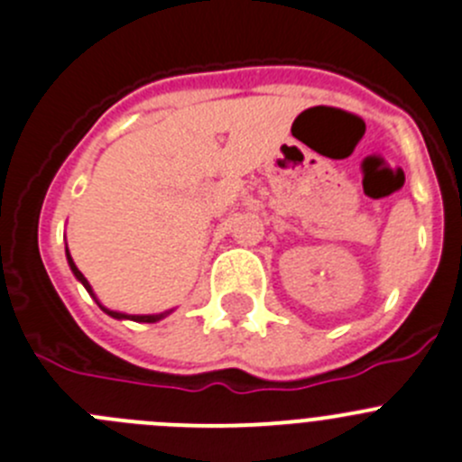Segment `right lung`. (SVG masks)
<instances>
[{
  "mask_svg": "<svg viewBox=\"0 0 462 462\" xmlns=\"http://www.w3.org/2000/svg\"><path fill=\"white\" fill-rule=\"evenodd\" d=\"M65 256H68V265H69V270H72V274L77 276V281H79V283H81L83 288L88 290V294H90L92 300L97 301V306H99V309H102L104 313H106V315H111L113 319H131V322H147V324H153V322H158V319L168 318V315L172 313V310H165V313H153V315H129V313H120V310H111V309H106V306H104L102 301L97 300L95 290H92V285L88 283V279H86V276L81 274V270H79V267L74 265V261H72V256H69V249H68V247H65Z\"/></svg>",
  "mask_w": 462,
  "mask_h": 462,
  "instance_id": "obj_1",
  "label": "right lung"
}]
</instances>
